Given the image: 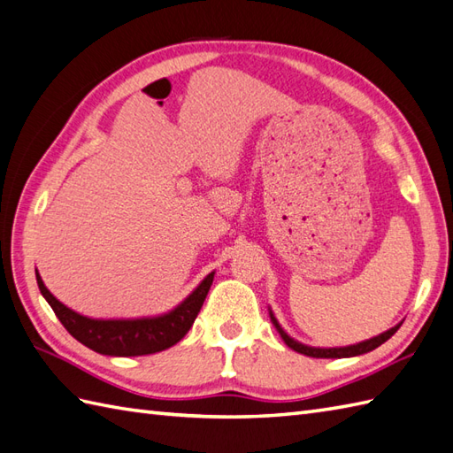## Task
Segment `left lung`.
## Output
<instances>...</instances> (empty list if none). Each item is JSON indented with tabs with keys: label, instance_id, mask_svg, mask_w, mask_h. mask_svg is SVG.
I'll use <instances>...</instances> for the list:
<instances>
[{
	"label": "left lung",
	"instance_id": "left-lung-1",
	"mask_svg": "<svg viewBox=\"0 0 453 453\" xmlns=\"http://www.w3.org/2000/svg\"><path fill=\"white\" fill-rule=\"evenodd\" d=\"M271 321L274 325V328L279 330V334L282 336L284 344L292 348L294 351H297V354H303V356H310V357H323V359H340V357H354V356H361V354H367V351H372L374 348H379L380 344H384L386 340L392 338L395 334V330H398L402 326L395 325L392 326L390 330H386V333L374 336L371 340H365V342H359V344H354V346H346V348H311V346H305V344H300V342H296L294 338H290L288 334L284 333V330L280 328L279 321L274 319L273 311H271Z\"/></svg>",
	"mask_w": 453,
	"mask_h": 453
}]
</instances>
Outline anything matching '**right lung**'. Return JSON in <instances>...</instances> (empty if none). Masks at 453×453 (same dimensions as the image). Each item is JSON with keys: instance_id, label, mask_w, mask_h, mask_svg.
I'll return each mask as SVG.
<instances>
[{"instance_id": "right-lung-1", "label": "right lung", "mask_w": 453, "mask_h": 453, "mask_svg": "<svg viewBox=\"0 0 453 453\" xmlns=\"http://www.w3.org/2000/svg\"><path fill=\"white\" fill-rule=\"evenodd\" d=\"M215 273H209L202 284L176 305L173 311L159 317L143 319H90L69 310L55 297L43 284L36 271V280L42 296L51 305L53 313L58 315L61 325L69 330V334L90 348L97 354L130 357V356H150L163 351L176 342H180L190 326L194 325L197 313L205 302V296L211 288Z\"/></svg>"}]
</instances>
